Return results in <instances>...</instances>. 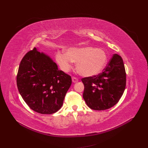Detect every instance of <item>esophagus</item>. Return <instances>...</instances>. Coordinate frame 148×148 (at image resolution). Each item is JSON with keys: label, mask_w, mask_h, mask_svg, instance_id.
<instances>
[{"label": "esophagus", "mask_w": 148, "mask_h": 148, "mask_svg": "<svg viewBox=\"0 0 148 148\" xmlns=\"http://www.w3.org/2000/svg\"><path fill=\"white\" fill-rule=\"evenodd\" d=\"M72 83H76L78 82V79H77L76 77H72Z\"/></svg>", "instance_id": "34e87169"}]
</instances>
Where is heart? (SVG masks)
I'll return each mask as SVG.
<instances>
[{"mask_svg": "<svg viewBox=\"0 0 148 148\" xmlns=\"http://www.w3.org/2000/svg\"><path fill=\"white\" fill-rule=\"evenodd\" d=\"M55 57L62 71L70 70L74 62L78 73L87 77L100 74L108 62V55L104 50L87 46L69 48L66 53L58 52Z\"/></svg>", "mask_w": 148, "mask_h": 148, "instance_id": "heart-1", "label": "heart"}]
</instances>
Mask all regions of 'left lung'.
<instances>
[{"label":"left lung","mask_w":148,"mask_h":148,"mask_svg":"<svg viewBox=\"0 0 148 148\" xmlns=\"http://www.w3.org/2000/svg\"><path fill=\"white\" fill-rule=\"evenodd\" d=\"M83 99L90 108L103 111L118 102L126 86V72L120 56L114 54L102 73L82 79Z\"/></svg>","instance_id":"left-lung-1"}]
</instances>
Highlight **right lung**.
<instances>
[{"instance_id": "right-lung-1", "label": "right lung", "mask_w": 148, "mask_h": 148, "mask_svg": "<svg viewBox=\"0 0 148 148\" xmlns=\"http://www.w3.org/2000/svg\"><path fill=\"white\" fill-rule=\"evenodd\" d=\"M16 82L20 94L31 109L51 114L62 108L72 79L58 70L49 55L34 48L21 60Z\"/></svg>"}]
</instances>
